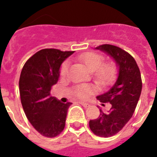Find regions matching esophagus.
<instances>
[{"label": "esophagus", "mask_w": 157, "mask_h": 157, "mask_svg": "<svg viewBox=\"0 0 157 157\" xmlns=\"http://www.w3.org/2000/svg\"><path fill=\"white\" fill-rule=\"evenodd\" d=\"M79 103L82 105L84 107H90V104H89V103H84V102H81V101H80V102H79Z\"/></svg>", "instance_id": "obj_1"}]
</instances>
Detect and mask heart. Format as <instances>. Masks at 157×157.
<instances>
[{"label": "heart", "instance_id": "b5f03b06", "mask_svg": "<svg viewBox=\"0 0 157 157\" xmlns=\"http://www.w3.org/2000/svg\"><path fill=\"white\" fill-rule=\"evenodd\" d=\"M81 63L84 64L89 71L92 72L94 80L100 86H107L112 84L117 77V67L114 62L103 63V55L94 52H86L77 57ZM68 71V63L65 62L60 68V75L64 77ZM94 87L87 85H80L74 89V94L80 99H86L94 93Z\"/></svg>", "mask_w": 157, "mask_h": 157}]
</instances>
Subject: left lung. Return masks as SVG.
<instances>
[{"mask_svg":"<svg viewBox=\"0 0 157 157\" xmlns=\"http://www.w3.org/2000/svg\"><path fill=\"white\" fill-rule=\"evenodd\" d=\"M95 49L112 57L118 67V77L114 85L106 93L97 96L101 103H111V108L107 112L99 109V117L89 123L94 134L108 138L121 130L134 114L141 94V74L136 61L124 50L107 44Z\"/></svg>","mask_w":157,"mask_h":157,"instance_id":"1","label":"left lung"}]
</instances>
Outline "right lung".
<instances>
[{
  "label": "right lung",
  "mask_w": 157,
  "mask_h": 157,
  "mask_svg": "<svg viewBox=\"0 0 157 157\" xmlns=\"http://www.w3.org/2000/svg\"><path fill=\"white\" fill-rule=\"evenodd\" d=\"M73 53L44 49L31 57L21 71L18 85L23 111L32 125L47 138L56 137L65 127L71 103H61L50 90L59 81L61 64Z\"/></svg>",
  "instance_id": "right-lung-1"
}]
</instances>
